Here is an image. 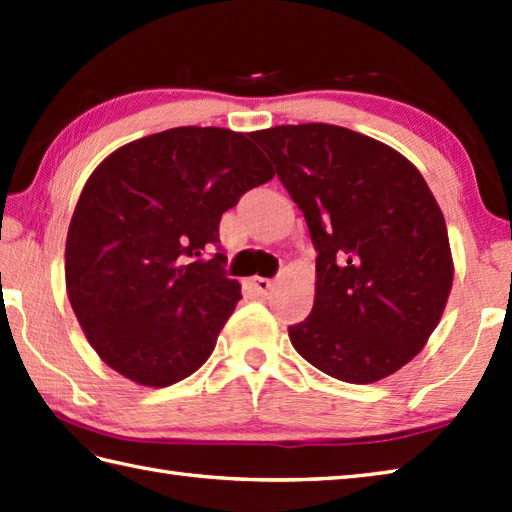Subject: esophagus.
I'll use <instances>...</instances> for the list:
<instances>
[{"label":"esophagus","instance_id":"obj_1","mask_svg":"<svg viewBox=\"0 0 512 512\" xmlns=\"http://www.w3.org/2000/svg\"><path fill=\"white\" fill-rule=\"evenodd\" d=\"M251 288L259 294V296H266L272 288V281L270 279H264V277H253L251 279Z\"/></svg>","mask_w":512,"mask_h":512}]
</instances>
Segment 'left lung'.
Segmentation results:
<instances>
[{"mask_svg":"<svg viewBox=\"0 0 512 512\" xmlns=\"http://www.w3.org/2000/svg\"><path fill=\"white\" fill-rule=\"evenodd\" d=\"M251 139L275 163L318 253L314 307L288 327L292 347L340 382L399 371L425 347L454 281L425 178L382 141L334 124L275 126Z\"/></svg>","mask_w":512,"mask_h":512,"instance_id":"obj_1","label":"left lung"}]
</instances>
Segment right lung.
Instances as JSON below:
<instances>
[{"label":"right lung","mask_w":512,"mask_h":512,"mask_svg":"<svg viewBox=\"0 0 512 512\" xmlns=\"http://www.w3.org/2000/svg\"><path fill=\"white\" fill-rule=\"evenodd\" d=\"M275 176L248 135L181 126L109 154L82 189L65 246L67 296L95 353L163 388L209 360L242 299L224 272L222 213Z\"/></svg>","instance_id":"right-lung-1"}]
</instances>
